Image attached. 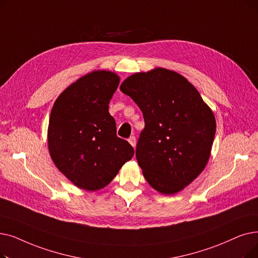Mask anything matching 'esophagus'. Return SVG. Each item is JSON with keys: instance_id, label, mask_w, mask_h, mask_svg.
<instances>
[{"instance_id": "esophagus-1", "label": "esophagus", "mask_w": 258, "mask_h": 258, "mask_svg": "<svg viewBox=\"0 0 258 258\" xmlns=\"http://www.w3.org/2000/svg\"><path fill=\"white\" fill-rule=\"evenodd\" d=\"M128 142L131 143V145H132L133 148H135V147H136V142H137L136 137H135V136H132V137H130V138H128Z\"/></svg>"}]
</instances>
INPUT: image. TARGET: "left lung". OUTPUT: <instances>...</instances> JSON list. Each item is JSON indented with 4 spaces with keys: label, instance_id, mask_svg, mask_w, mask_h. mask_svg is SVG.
Masks as SVG:
<instances>
[{
    "label": "left lung",
    "instance_id": "1",
    "mask_svg": "<svg viewBox=\"0 0 258 258\" xmlns=\"http://www.w3.org/2000/svg\"><path fill=\"white\" fill-rule=\"evenodd\" d=\"M120 91L143 114L136 158L144 178L161 194L180 192L209 161L216 132L212 109L183 76L161 67L130 76Z\"/></svg>",
    "mask_w": 258,
    "mask_h": 258
}]
</instances>
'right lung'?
I'll return each instance as SVG.
<instances>
[{
  "mask_svg": "<svg viewBox=\"0 0 258 258\" xmlns=\"http://www.w3.org/2000/svg\"><path fill=\"white\" fill-rule=\"evenodd\" d=\"M120 78L94 71L57 98L48 124V150L58 170L76 186L97 191L106 186L134 156L132 145L116 135L108 103Z\"/></svg>",
  "mask_w": 258,
  "mask_h": 258,
  "instance_id": "right-lung-1",
  "label": "right lung"
}]
</instances>
